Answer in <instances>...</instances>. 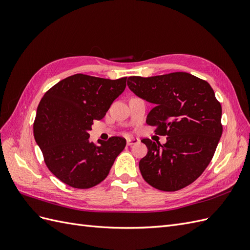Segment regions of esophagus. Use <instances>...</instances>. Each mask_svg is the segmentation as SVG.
Returning a JSON list of instances; mask_svg holds the SVG:
<instances>
[{
    "instance_id": "34e87169",
    "label": "esophagus",
    "mask_w": 250,
    "mask_h": 250,
    "mask_svg": "<svg viewBox=\"0 0 250 250\" xmlns=\"http://www.w3.org/2000/svg\"><path fill=\"white\" fill-rule=\"evenodd\" d=\"M140 143L139 139H134V138H128L127 139V146H132L135 145V144Z\"/></svg>"
}]
</instances>
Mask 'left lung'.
<instances>
[{
  "instance_id": "1",
  "label": "left lung",
  "mask_w": 250,
  "mask_h": 250,
  "mask_svg": "<svg viewBox=\"0 0 250 250\" xmlns=\"http://www.w3.org/2000/svg\"><path fill=\"white\" fill-rule=\"evenodd\" d=\"M127 84L154 104L146 123L167 143L143 139L148 148L139 167L143 178L157 190L178 191L207 169L222 135L221 104L206 80L186 72L153 77L131 76Z\"/></svg>"
}]
</instances>
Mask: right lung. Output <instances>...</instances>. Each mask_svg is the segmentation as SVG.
<instances>
[{
  "mask_svg": "<svg viewBox=\"0 0 250 250\" xmlns=\"http://www.w3.org/2000/svg\"><path fill=\"white\" fill-rule=\"evenodd\" d=\"M126 80L75 74L42 98L33 124L34 139L48 169L63 184L76 188L99 185L125 148L126 140L121 137L89 142L88 130L124 92Z\"/></svg>",
  "mask_w": 250,
  "mask_h": 250,
  "instance_id": "right-lung-1",
  "label": "right lung"
}]
</instances>
